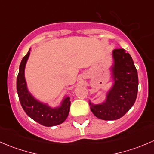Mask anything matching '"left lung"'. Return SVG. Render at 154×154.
<instances>
[{"mask_svg":"<svg viewBox=\"0 0 154 154\" xmlns=\"http://www.w3.org/2000/svg\"><path fill=\"white\" fill-rule=\"evenodd\" d=\"M111 67L113 84L106 94L104 102L89 106L93 114L102 120L112 121L125 116L134 104L137 97L139 79L137 70L130 54L125 50L112 51Z\"/></svg>","mask_w":154,"mask_h":154,"instance_id":"left-lung-1","label":"left lung"}]
</instances>
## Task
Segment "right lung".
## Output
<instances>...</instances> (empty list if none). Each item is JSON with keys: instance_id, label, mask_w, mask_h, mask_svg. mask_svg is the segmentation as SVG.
Segmentation results:
<instances>
[{"instance_id": "obj_1", "label": "right lung", "mask_w": 154, "mask_h": 154, "mask_svg": "<svg viewBox=\"0 0 154 154\" xmlns=\"http://www.w3.org/2000/svg\"><path fill=\"white\" fill-rule=\"evenodd\" d=\"M29 51L22 59L17 77V92L20 103L26 114L35 122L45 127H53L62 124L67 119L71 101L69 97H65L60 106L53 108L47 103L35 99L27 88L24 70L29 56Z\"/></svg>"}]
</instances>
